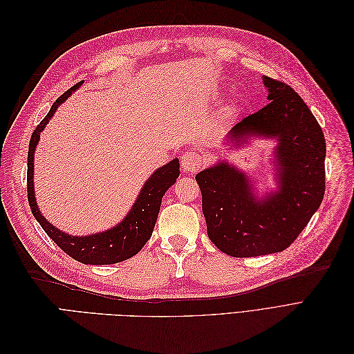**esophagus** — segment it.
<instances>
[{
	"mask_svg": "<svg viewBox=\"0 0 354 354\" xmlns=\"http://www.w3.org/2000/svg\"><path fill=\"white\" fill-rule=\"evenodd\" d=\"M180 162H181V168H183V171H186V173H196V171L201 169L202 158L198 152L187 151L181 155Z\"/></svg>",
	"mask_w": 354,
	"mask_h": 354,
	"instance_id": "obj_1",
	"label": "esophagus"
}]
</instances>
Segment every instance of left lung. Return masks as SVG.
Wrapping results in <instances>:
<instances>
[{"label": "left lung", "mask_w": 354, "mask_h": 354, "mask_svg": "<svg viewBox=\"0 0 354 354\" xmlns=\"http://www.w3.org/2000/svg\"><path fill=\"white\" fill-rule=\"evenodd\" d=\"M263 82L270 103L234 125L227 142L241 146L252 136L276 140L277 190L255 198L252 181L224 160L196 174L208 236L220 251L238 259L286 250L325 195L322 128L289 85L269 77Z\"/></svg>", "instance_id": "obj_1"}]
</instances>
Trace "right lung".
Segmentation results:
<instances>
[{
    "label": "right lung",
    "mask_w": 354,
    "mask_h": 354,
    "mask_svg": "<svg viewBox=\"0 0 354 354\" xmlns=\"http://www.w3.org/2000/svg\"><path fill=\"white\" fill-rule=\"evenodd\" d=\"M81 82L75 84L72 88L63 93L60 97L53 103L50 112L44 120L32 133L28 151V201L29 207L37 221L48 236L60 246L73 260L84 264H115L131 259L140 251L145 243L151 239L160 202L165 192L176 183L180 176L178 159H173L164 167L158 168L155 173L147 178L143 189L138 194L133 208L127 214L125 218L118 223L115 227L100 233H93L88 236H73L53 226L50 221L39 212L34 190V155L35 147L39 142V134L44 130L48 121L55 115L59 106L71 97L72 93L81 87Z\"/></svg>",
    "instance_id": "1"
}]
</instances>
